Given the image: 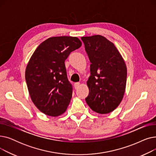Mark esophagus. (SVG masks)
<instances>
[{"label":"esophagus","mask_w":156,"mask_h":156,"mask_svg":"<svg viewBox=\"0 0 156 156\" xmlns=\"http://www.w3.org/2000/svg\"><path fill=\"white\" fill-rule=\"evenodd\" d=\"M80 83L79 82H76V83H75V84H74V86H75V88L76 89H77L80 87Z\"/></svg>","instance_id":"esophagus-1"}]
</instances>
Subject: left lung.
<instances>
[{
  "label": "left lung",
  "instance_id": "left-lung-1",
  "mask_svg": "<svg viewBox=\"0 0 156 156\" xmlns=\"http://www.w3.org/2000/svg\"><path fill=\"white\" fill-rule=\"evenodd\" d=\"M81 38L91 62L86 102L94 111L108 114L123 98L127 77L125 61L114 44L104 37L97 35Z\"/></svg>",
  "mask_w": 156,
  "mask_h": 156
}]
</instances>
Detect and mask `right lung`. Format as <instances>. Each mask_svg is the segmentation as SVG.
<instances>
[{"instance_id":"right-lung-1","label":"right lung","mask_w":156,"mask_h":156,"mask_svg":"<svg viewBox=\"0 0 156 156\" xmlns=\"http://www.w3.org/2000/svg\"><path fill=\"white\" fill-rule=\"evenodd\" d=\"M81 46L77 37H51L38 46L28 63L25 79L31 101L48 116H58L66 111L73 87L64 62Z\"/></svg>"}]
</instances>
